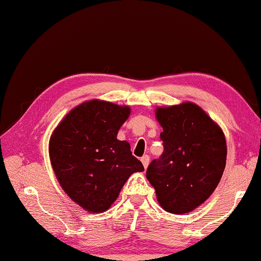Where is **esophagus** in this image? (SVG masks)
I'll return each instance as SVG.
<instances>
[{
    "instance_id": "esophagus-1",
    "label": "esophagus",
    "mask_w": 261,
    "mask_h": 261,
    "mask_svg": "<svg viewBox=\"0 0 261 261\" xmlns=\"http://www.w3.org/2000/svg\"><path fill=\"white\" fill-rule=\"evenodd\" d=\"M140 160H141V163H143V166H144L145 169H147V167L149 165V156L148 155H144L143 158L140 159Z\"/></svg>"
}]
</instances>
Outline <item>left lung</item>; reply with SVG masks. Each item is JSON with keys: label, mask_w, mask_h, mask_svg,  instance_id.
Here are the masks:
<instances>
[{"label": "left lung", "mask_w": 261, "mask_h": 261, "mask_svg": "<svg viewBox=\"0 0 261 261\" xmlns=\"http://www.w3.org/2000/svg\"><path fill=\"white\" fill-rule=\"evenodd\" d=\"M163 153L148 166L146 177L168 213L185 214L208 199L226 168V137L199 106L185 102L158 107Z\"/></svg>", "instance_id": "1"}]
</instances>
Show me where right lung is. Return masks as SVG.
<instances>
[{
    "mask_svg": "<svg viewBox=\"0 0 261 261\" xmlns=\"http://www.w3.org/2000/svg\"><path fill=\"white\" fill-rule=\"evenodd\" d=\"M130 113L129 106L85 101L70 110L50 136L49 159L61 188L90 213L107 211L130 176L144 171L130 144L117 139Z\"/></svg>",
    "mask_w": 261,
    "mask_h": 261,
    "instance_id": "right-lung-1",
    "label": "right lung"
}]
</instances>
